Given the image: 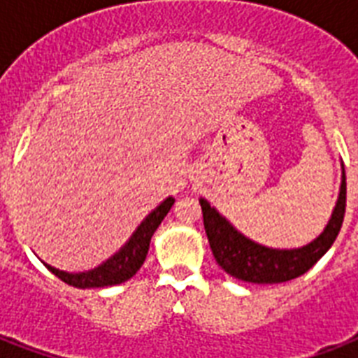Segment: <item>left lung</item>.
<instances>
[{"label": "left lung", "mask_w": 358, "mask_h": 358, "mask_svg": "<svg viewBox=\"0 0 358 358\" xmlns=\"http://www.w3.org/2000/svg\"><path fill=\"white\" fill-rule=\"evenodd\" d=\"M202 219L215 260L232 277L255 284L288 282L301 277L322 258L338 236L345 213V173L333 215L314 241L301 249H271L245 238L208 201L201 199Z\"/></svg>", "instance_id": "left-lung-1"}]
</instances>
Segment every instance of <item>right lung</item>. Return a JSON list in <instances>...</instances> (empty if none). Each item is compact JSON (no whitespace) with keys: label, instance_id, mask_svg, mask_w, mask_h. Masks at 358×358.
<instances>
[{"label":"right lung","instance_id":"right-lung-1","mask_svg":"<svg viewBox=\"0 0 358 358\" xmlns=\"http://www.w3.org/2000/svg\"><path fill=\"white\" fill-rule=\"evenodd\" d=\"M174 199L169 196L159 204V206L150 212L145 217V221L137 227L131 238L126 241L122 249L119 252H115L109 260H106L102 266L94 267L91 271L85 273H66L55 267L48 266L50 271L59 277L63 282L74 286V288H106V286H115V284L126 282L128 278H131L135 273L139 271L143 262H145L146 255H148V247H150V239L156 232V229L162 224L169 210L173 208Z\"/></svg>","mask_w":358,"mask_h":358}]
</instances>
